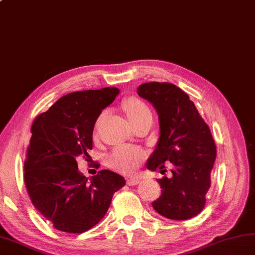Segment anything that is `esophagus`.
Returning <instances> with one entry per match:
<instances>
[{
	"label": "esophagus",
	"mask_w": 255,
	"mask_h": 255,
	"mask_svg": "<svg viewBox=\"0 0 255 255\" xmlns=\"http://www.w3.org/2000/svg\"><path fill=\"white\" fill-rule=\"evenodd\" d=\"M140 183V178L138 177H129L127 178V184L128 185L130 186H133V185H137V184Z\"/></svg>",
	"instance_id": "obj_1"
}]
</instances>
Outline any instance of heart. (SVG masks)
I'll list each match as a JSON object with an SVG mask.
<instances>
[{"label": "heart", "instance_id": "b5f03b06", "mask_svg": "<svg viewBox=\"0 0 255 255\" xmlns=\"http://www.w3.org/2000/svg\"><path fill=\"white\" fill-rule=\"evenodd\" d=\"M125 111L129 119V122L133 121L144 114L150 113L147 105L141 101L131 99L125 104ZM143 158V152L141 149L137 147H130V145H121L114 149L110 155V164L121 172H132L137 169L140 162Z\"/></svg>", "mask_w": 255, "mask_h": 255}]
</instances>
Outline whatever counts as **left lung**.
I'll use <instances>...</instances> for the list:
<instances>
[{
    "label": "left lung",
    "mask_w": 255,
    "mask_h": 255,
    "mask_svg": "<svg viewBox=\"0 0 255 255\" xmlns=\"http://www.w3.org/2000/svg\"><path fill=\"white\" fill-rule=\"evenodd\" d=\"M137 92L152 104L159 116L160 136L147 162L148 170L162 172L164 162L173 164L172 177L156 180L161 196L152 207L167 219L193 218L205 207L217 154L209 127L189 96L174 84L144 83Z\"/></svg>",
    "instance_id": "1"
}]
</instances>
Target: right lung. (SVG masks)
I'll return each instance as SVG.
<instances>
[{
	"mask_svg": "<svg viewBox=\"0 0 255 255\" xmlns=\"http://www.w3.org/2000/svg\"><path fill=\"white\" fill-rule=\"evenodd\" d=\"M118 94L117 88L73 92L32 123L25 185L32 205L58 230L82 234L93 228L107 213L114 193L126 184L110 170L88 178L77 163V156L93 147L96 119Z\"/></svg>",
	"mask_w": 255,
	"mask_h": 255,
	"instance_id": "add662e5",
	"label": "right lung"
}]
</instances>
